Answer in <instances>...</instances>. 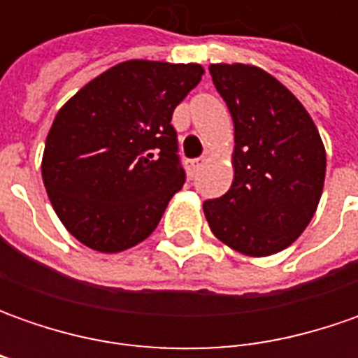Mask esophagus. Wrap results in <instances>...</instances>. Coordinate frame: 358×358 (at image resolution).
<instances>
[{"label": "esophagus", "instance_id": "34e87169", "mask_svg": "<svg viewBox=\"0 0 358 358\" xmlns=\"http://www.w3.org/2000/svg\"><path fill=\"white\" fill-rule=\"evenodd\" d=\"M203 163H205V159H191V161H189V165H187V167H189V173H191V175H195Z\"/></svg>", "mask_w": 358, "mask_h": 358}]
</instances>
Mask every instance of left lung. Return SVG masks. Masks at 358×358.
Instances as JSON below:
<instances>
[{"instance_id": "1", "label": "left lung", "mask_w": 358, "mask_h": 358, "mask_svg": "<svg viewBox=\"0 0 358 358\" xmlns=\"http://www.w3.org/2000/svg\"><path fill=\"white\" fill-rule=\"evenodd\" d=\"M233 125V183L203 203L213 235L247 257L293 245L321 201L327 153L317 125L291 91L261 67L209 65Z\"/></svg>"}]
</instances>
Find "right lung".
Wrapping results in <instances>:
<instances>
[{
    "label": "right lung",
    "instance_id": "1",
    "mask_svg": "<svg viewBox=\"0 0 358 358\" xmlns=\"http://www.w3.org/2000/svg\"><path fill=\"white\" fill-rule=\"evenodd\" d=\"M203 73L199 63L129 59L91 79L57 111L41 177L79 243L119 253L155 231L185 183L173 111Z\"/></svg>",
    "mask_w": 358,
    "mask_h": 358
}]
</instances>
